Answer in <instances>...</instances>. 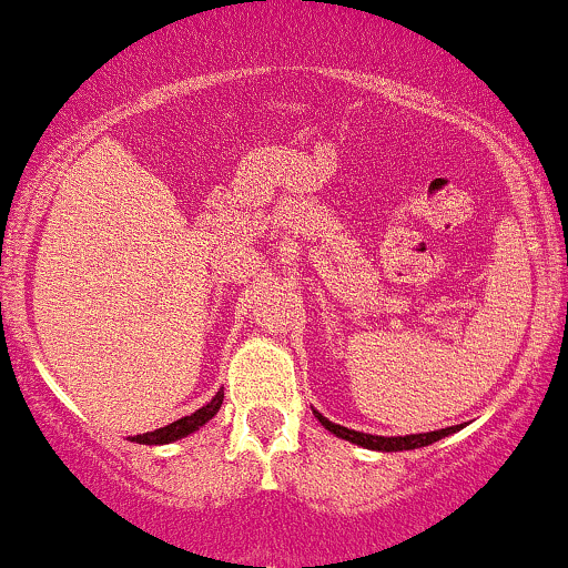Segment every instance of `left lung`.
Instances as JSON below:
<instances>
[{
	"mask_svg": "<svg viewBox=\"0 0 568 568\" xmlns=\"http://www.w3.org/2000/svg\"><path fill=\"white\" fill-rule=\"evenodd\" d=\"M314 417L325 425L327 430L335 433V436L346 438V442L359 444L365 449H382V453H400V449H417V447H428V444L438 442V438L449 436V433L457 430L455 428H442V430H430V433H414V436H371V433H359V430H349L344 425H335L327 417H322L320 412H314Z\"/></svg>",
	"mask_w": 568,
	"mask_h": 568,
	"instance_id": "obj_1",
	"label": "left lung"
}]
</instances>
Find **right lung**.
<instances>
[{"label": "right lung", "mask_w": 568, "mask_h": 568, "mask_svg": "<svg viewBox=\"0 0 568 568\" xmlns=\"http://www.w3.org/2000/svg\"><path fill=\"white\" fill-rule=\"evenodd\" d=\"M222 398H224V389H219V393L213 395L211 404H205L203 408H197V412L189 414V417H181V419H175V423L164 425V428H160V430H151V433H140V436H132V442H138V444H170V442H179V438L189 436V433L203 428V425L209 423L213 414L219 412V406H222Z\"/></svg>", "instance_id": "add662e5"}]
</instances>
